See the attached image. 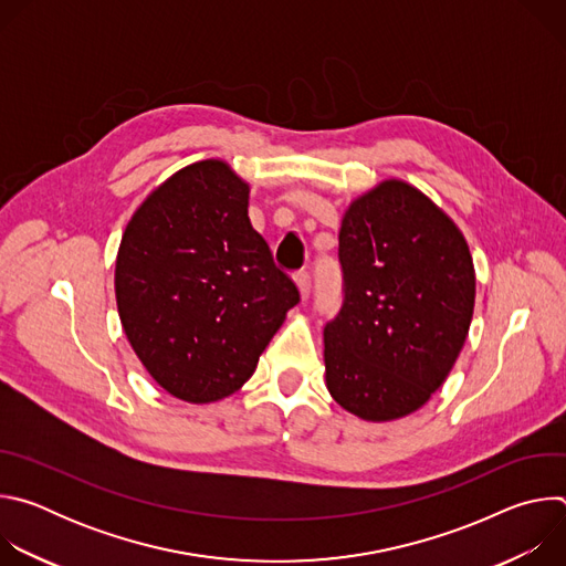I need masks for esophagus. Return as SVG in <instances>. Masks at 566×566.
Returning a JSON list of instances; mask_svg holds the SVG:
<instances>
[{
  "label": "esophagus",
  "instance_id": "1",
  "mask_svg": "<svg viewBox=\"0 0 566 566\" xmlns=\"http://www.w3.org/2000/svg\"><path fill=\"white\" fill-rule=\"evenodd\" d=\"M293 280H295V284L300 289V295L306 300L308 293H311V275L306 271H300V273L293 275Z\"/></svg>",
  "mask_w": 566,
  "mask_h": 566
}]
</instances>
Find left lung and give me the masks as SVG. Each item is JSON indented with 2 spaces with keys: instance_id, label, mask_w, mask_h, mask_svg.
I'll use <instances>...</instances> for the list:
<instances>
[{
  "instance_id": "obj_1",
  "label": "left lung",
  "mask_w": 566,
  "mask_h": 566,
  "mask_svg": "<svg viewBox=\"0 0 566 566\" xmlns=\"http://www.w3.org/2000/svg\"><path fill=\"white\" fill-rule=\"evenodd\" d=\"M345 297L325 327L327 389L365 421L423 408L448 378L474 308V266L454 221L406 181H382L345 212Z\"/></svg>"
}]
</instances>
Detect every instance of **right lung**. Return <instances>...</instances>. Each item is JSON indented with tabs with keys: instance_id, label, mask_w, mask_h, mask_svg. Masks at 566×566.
Wrapping results in <instances>:
<instances>
[{
	"instance_id": "obj_1",
	"label": "right lung",
	"mask_w": 566,
	"mask_h": 566,
	"mask_svg": "<svg viewBox=\"0 0 566 566\" xmlns=\"http://www.w3.org/2000/svg\"><path fill=\"white\" fill-rule=\"evenodd\" d=\"M249 184L217 158L160 184L129 219L116 258L125 336L149 376L188 402L244 385L300 302L249 219Z\"/></svg>"
}]
</instances>
